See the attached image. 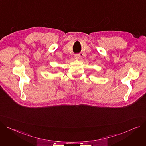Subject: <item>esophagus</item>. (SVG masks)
I'll return each mask as SVG.
<instances>
[{
    "label": "esophagus",
    "mask_w": 146,
    "mask_h": 146,
    "mask_svg": "<svg viewBox=\"0 0 146 146\" xmlns=\"http://www.w3.org/2000/svg\"><path fill=\"white\" fill-rule=\"evenodd\" d=\"M74 58L76 59H77V60H79L80 58V54H75V56H74Z\"/></svg>",
    "instance_id": "obj_1"
}]
</instances>
